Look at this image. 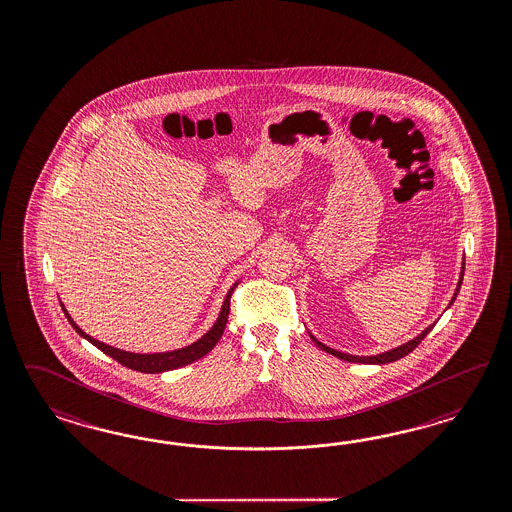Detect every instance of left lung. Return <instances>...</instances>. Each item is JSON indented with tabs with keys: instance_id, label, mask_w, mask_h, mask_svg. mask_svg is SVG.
<instances>
[{
	"instance_id": "left-lung-1",
	"label": "left lung",
	"mask_w": 512,
	"mask_h": 512,
	"mask_svg": "<svg viewBox=\"0 0 512 512\" xmlns=\"http://www.w3.org/2000/svg\"><path fill=\"white\" fill-rule=\"evenodd\" d=\"M464 270H465V261L462 263V272H460V279H458V285H456V291H454V296H452V300H450V304L456 300V296H458V291H460V287H462V279H464ZM449 304V306H450ZM435 325V323H434ZM434 325L428 326V328H424L422 332H420L417 338H413V340L407 341V343H403L400 347H394V349H390V351H385V353H381V355H373V357H355V355H347V353H341V351H336V349H332V347H328V345H323L321 341L317 340L315 336H311V340L315 341V345L317 347H321L325 353H330L332 357H338L340 360H347V362H357V364H388V362H394V360H400V358L405 357V355H409L417 345H419L420 341L424 340L426 336H428V332L434 328Z\"/></svg>"
}]
</instances>
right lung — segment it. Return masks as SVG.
I'll list each match as a JSON object with an SVG mask.
<instances>
[{
  "instance_id": "add662e5",
  "label": "right lung",
  "mask_w": 512,
  "mask_h": 512,
  "mask_svg": "<svg viewBox=\"0 0 512 512\" xmlns=\"http://www.w3.org/2000/svg\"><path fill=\"white\" fill-rule=\"evenodd\" d=\"M238 281L234 283L233 287L229 289V293L223 300V306L219 311V317H217L214 326L202 336L201 340L182 347V349H176V351H169V353H154V355H140V353H129V351H122V349H116V347H110L103 341L93 340L92 336H88L82 328H78L77 323L71 319V315L67 313V310L63 308L65 317L69 319L71 326L77 330L78 334L82 338L93 343L97 349H101L105 355H109L110 358H114L116 362H120L125 368H131V370H137L142 373H161L169 372V370H176V368H182L186 364H191L195 360L208 355L214 347H216L217 341L223 336V330L227 325V317H229V311H231V295H233L234 289H236Z\"/></svg>"
}]
</instances>
